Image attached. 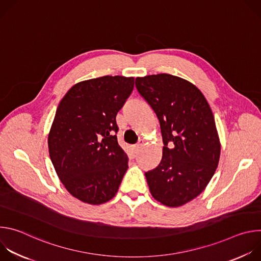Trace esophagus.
Masks as SVG:
<instances>
[{"instance_id": "34e87169", "label": "esophagus", "mask_w": 261, "mask_h": 261, "mask_svg": "<svg viewBox=\"0 0 261 261\" xmlns=\"http://www.w3.org/2000/svg\"><path fill=\"white\" fill-rule=\"evenodd\" d=\"M141 146H142V143L140 142V143H137V144H134L133 146H132V150L134 151V153L136 154V153H138L139 152V150L141 148Z\"/></svg>"}]
</instances>
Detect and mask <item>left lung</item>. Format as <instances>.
<instances>
[{
  "mask_svg": "<svg viewBox=\"0 0 261 261\" xmlns=\"http://www.w3.org/2000/svg\"><path fill=\"white\" fill-rule=\"evenodd\" d=\"M135 87L159 120L160 164L145 172L152 196L177 207L197 197L213 177L221 144L212 109L190 82L161 73L136 77Z\"/></svg>",
  "mask_w": 261,
  "mask_h": 261,
  "instance_id": "8db88e82",
  "label": "left lung"
}]
</instances>
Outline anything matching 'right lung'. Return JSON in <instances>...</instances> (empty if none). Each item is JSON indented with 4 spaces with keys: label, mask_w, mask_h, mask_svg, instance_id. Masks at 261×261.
Instances as JSON below:
<instances>
[{
    "label": "right lung",
    "mask_w": 261,
    "mask_h": 261,
    "mask_svg": "<svg viewBox=\"0 0 261 261\" xmlns=\"http://www.w3.org/2000/svg\"><path fill=\"white\" fill-rule=\"evenodd\" d=\"M133 88V77L119 75L81 82L57 108L49 156L65 188L83 202H107L119 190L128 157L118 143L116 117Z\"/></svg>",
    "instance_id": "1"
}]
</instances>
